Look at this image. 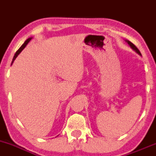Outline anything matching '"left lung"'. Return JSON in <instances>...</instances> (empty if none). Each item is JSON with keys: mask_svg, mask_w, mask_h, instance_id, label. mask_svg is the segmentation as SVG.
Instances as JSON below:
<instances>
[{"mask_svg": "<svg viewBox=\"0 0 156 156\" xmlns=\"http://www.w3.org/2000/svg\"><path fill=\"white\" fill-rule=\"evenodd\" d=\"M125 42H127V43H128V44H129V45H130V48H132V49H133V51H135V52H136V53H138V54H139V55H141V53H140V51H139V49H138V48H137L136 47V46H135V45H134V44H133V43H132V42H130L129 40H127V39H126V40H125Z\"/></svg>", "mask_w": 156, "mask_h": 156, "instance_id": "left-lung-1", "label": "left lung"}]
</instances>
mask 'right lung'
I'll return each mask as SVG.
<instances>
[{
    "instance_id": "obj_1",
    "label": "right lung",
    "mask_w": 156,
    "mask_h": 156,
    "mask_svg": "<svg viewBox=\"0 0 156 156\" xmlns=\"http://www.w3.org/2000/svg\"><path fill=\"white\" fill-rule=\"evenodd\" d=\"M32 38H33V37H30V38L27 39H26V41H25V42H24V43H23V45H22V46H21V47L19 48V49H18V51H17V52H16V53H15V56H14L13 59H12V64H13L14 61H15V60L16 59V58H17V55H18L20 54V53H21V52H22V51H23V49H24V48L26 47V45H27V44H28V42H30V41H31V39H32Z\"/></svg>"
}]
</instances>
